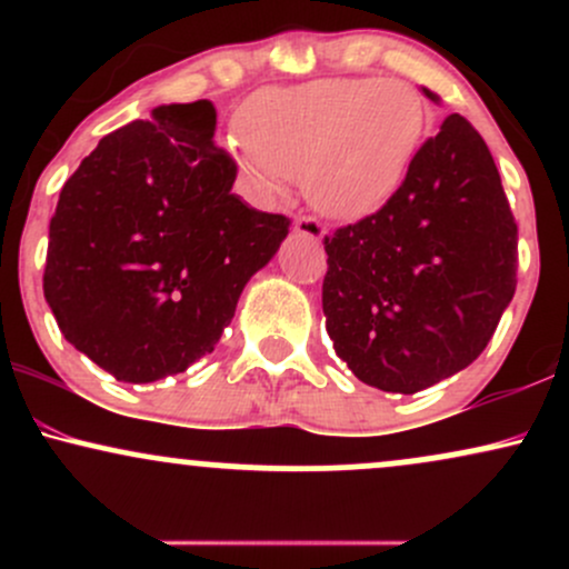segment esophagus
<instances>
[{
    "instance_id": "esophagus-1",
    "label": "esophagus",
    "mask_w": 569,
    "mask_h": 569,
    "mask_svg": "<svg viewBox=\"0 0 569 569\" xmlns=\"http://www.w3.org/2000/svg\"><path fill=\"white\" fill-rule=\"evenodd\" d=\"M293 230H297V234H302V238L312 240V243H321L323 234H326L321 221L312 219V217H299L297 221H293Z\"/></svg>"
}]
</instances>
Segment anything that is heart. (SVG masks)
<instances>
[{
  "instance_id": "b5f03b06",
  "label": "heart",
  "mask_w": 569,
  "mask_h": 569,
  "mask_svg": "<svg viewBox=\"0 0 569 569\" xmlns=\"http://www.w3.org/2000/svg\"><path fill=\"white\" fill-rule=\"evenodd\" d=\"M426 128V101L411 84L329 77L259 93L230 154L259 198H276L293 179L318 213L356 221L396 198Z\"/></svg>"
}]
</instances>
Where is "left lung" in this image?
<instances>
[{"label":"left lung","instance_id":"left-lung-1","mask_svg":"<svg viewBox=\"0 0 569 569\" xmlns=\"http://www.w3.org/2000/svg\"><path fill=\"white\" fill-rule=\"evenodd\" d=\"M323 246L326 331L352 375L385 393H417L473 363L516 291L511 206L460 114L417 149L388 206Z\"/></svg>","mask_w":569,"mask_h":569}]
</instances>
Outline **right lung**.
<instances>
[{
  "instance_id": "right-lung-1",
  "label": "right lung",
  "mask_w": 569,
  "mask_h": 569,
  "mask_svg": "<svg viewBox=\"0 0 569 569\" xmlns=\"http://www.w3.org/2000/svg\"><path fill=\"white\" fill-rule=\"evenodd\" d=\"M211 101L162 103L103 136L50 219L44 299L61 335L120 382L181 375L217 348L291 221L232 194Z\"/></svg>"
}]
</instances>
